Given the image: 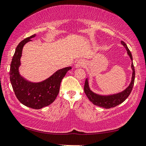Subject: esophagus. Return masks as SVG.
<instances>
[{"label": "esophagus", "instance_id": "34e87169", "mask_svg": "<svg viewBox=\"0 0 146 146\" xmlns=\"http://www.w3.org/2000/svg\"><path fill=\"white\" fill-rule=\"evenodd\" d=\"M84 61L82 60H78L75 64V67H83L84 66Z\"/></svg>", "mask_w": 146, "mask_h": 146}]
</instances>
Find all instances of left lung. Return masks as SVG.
<instances>
[{"label":"left lung","mask_w":146,"mask_h":146,"mask_svg":"<svg viewBox=\"0 0 146 146\" xmlns=\"http://www.w3.org/2000/svg\"><path fill=\"white\" fill-rule=\"evenodd\" d=\"M121 44L125 46L126 50H127L128 54H129V56H130V60L132 61V56L131 52L129 50V48L127 47V44H126L123 40L121 41ZM131 67L132 69L131 82H130V85L128 86L125 90H123V92L118 93V94L109 96H102L97 94H96V93L93 92L92 91L90 90V88H89L88 79H86L84 86V92H85L86 96L88 97V98L90 100V101L92 102L93 104L106 109L114 108L115 106H118L121 103H123V102L129 97V96L130 95V93H131V91L134 86V79H135V70H134V64L132 62Z\"/></svg>","instance_id":"obj_1"}]
</instances>
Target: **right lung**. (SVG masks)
Segmentation results:
<instances>
[{
    "label": "right lung",
    "instance_id": "obj_1",
    "mask_svg": "<svg viewBox=\"0 0 146 146\" xmlns=\"http://www.w3.org/2000/svg\"><path fill=\"white\" fill-rule=\"evenodd\" d=\"M35 36V35H33L17 45L10 64V79L17 100L27 107L39 110L49 106L55 100L59 93L62 80L71 67L60 69L51 77L40 82H29L21 77L19 73V67L21 64L23 47Z\"/></svg>",
    "mask_w": 146,
    "mask_h": 146
}]
</instances>
